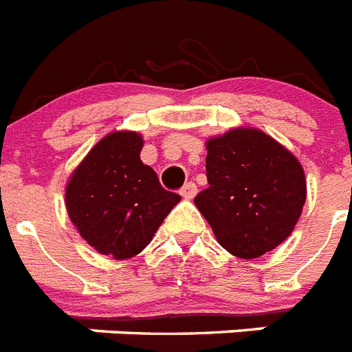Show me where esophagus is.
Here are the masks:
<instances>
[{
	"instance_id": "obj_1",
	"label": "esophagus",
	"mask_w": 352,
	"mask_h": 352,
	"mask_svg": "<svg viewBox=\"0 0 352 352\" xmlns=\"http://www.w3.org/2000/svg\"><path fill=\"white\" fill-rule=\"evenodd\" d=\"M196 192H198V187H196V184H192V182L185 184L184 187H182V190H179V194H182L185 199L194 198V196H196Z\"/></svg>"
}]
</instances>
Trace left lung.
I'll return each instance as SVG.
<instances>
[{"instance_id":"left-lung-1","label":"left lung","mask_w":352,"mask_h":352,"mask_svg":"<svg viewBox=\"0 0 352 352\" xmlns=\"http://www.w3.org/2000/svg\"><path fill=\"white\" fill-rule=\"evenodd\" d=\"M209 187L194 198L216 240L252 260L287 240L305 204V174L294 156L258 129L207 142Z\"/></svg>"}]
</instances>
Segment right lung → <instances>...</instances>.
<instances>
[{
  "label": "right lung",
  "instance_id": "right-lung-1",
  "mask_svg": "<svg viewBox=\"0 0 352 352\" xmlns=\"http://www.w3.org/2000/svg\"><path fill=\"white\" fill-rule=\"evenodd\" d=\"M136 132H112L92 147L67 185V212L83 240L101 254L132 258L151 243L182 196L165 190L140 160Z\"/></svg>",
  "mask_w": 352,
  "mask_h": 352
}]
</instances>
